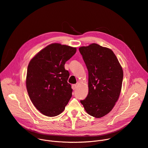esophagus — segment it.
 <instances>
[{"label":"esophagus","instance_id":"esophagus-1","mask_svg":"<svg viewBox=\"0 0 148 148\" xmlns=\"http://www.w3.org/2000/svg\"><path fill=\"white\" fill-rule=\"evenodd\" d=\"M77 88V85L76 84H73L72 85V88L73 89V90H75Z\"/></svg>","mask_w":148,"mask_h":148}]
</instances>
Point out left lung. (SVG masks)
<instances>
[{"instance_id": "left-lung-1", "label": "left lung", "mask_w": 148, "mask_h": 148, "mask_svg": "<svg viewBox=\"0 0 148 148\" xmlns=\"http://www.w3.org/2000/svg\"><path fill=\"white\" fill-rule=\"evenodd\" d=\"M88 71L89 92L81 100L90 116L100 118L110 112L121 89L123 72L113 51L93 43L79 49Z\"/></svg>"}]
</instances>
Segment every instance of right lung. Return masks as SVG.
<instances>
[{
    "mask_svg": "<svg viewBox=\"0 0 148 148\" xmlns=\"http://www.w3.org/2000/svg\"><path fill=\"white\" fill-rule=\"evenodd\" d=\"M76 49L54 43L41 50L30 61L27 74V89L32 104L42 114L54 117L62 113L72 97L67 82L69 72L65 63Z\"/></svg>",
    "mask_w": 148,
    "mask_h": 148,
    "instance_id": "obj_1",
    "label": "right lung"
}]
</instances>
